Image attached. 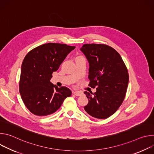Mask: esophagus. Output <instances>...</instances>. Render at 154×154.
I'll use <instances>...</instances> for the list:
<instances>
[{
    "mask_svg": "<svg viewBox=\"0 0 154 154\" xmlns=\"http://www.w3.org/2000/svg\"><path fill=\"white\" fill-rule=\"evenodd\" d=\"M73 93L74 95H75L77 96H80L83 94V93L80 92V91H74V92H73Z\"/></svg>",
    "mask_w": 154,
    "mask_h": 154,
    "instance_id": "1",
    "label": "esophagus"
}]
</instances>
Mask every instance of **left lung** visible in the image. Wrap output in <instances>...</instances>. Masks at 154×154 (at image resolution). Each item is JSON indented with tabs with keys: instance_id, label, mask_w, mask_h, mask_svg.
I'll list each match as a JSON object with an SVG mask.
<instances>
[{
	"instance_id": "obj_1",
	"label": "left lung",
	"mask_w": 154,
	"mask_h": 154,
	"mask_svg": "<svg viewBox=\"0 0 154 154\" xmlns=\"http://www.w3.org/2000/svg\"><path fill=\"white\" fill-rule=\"evenodd\" d=\"M80 50L90 64L89 86L96 92L85 91L89 102L86 112L97 119L113 115L122 103L128 83V73L119 54L104 44H85Z\"/></svg>"
}]
</instances>
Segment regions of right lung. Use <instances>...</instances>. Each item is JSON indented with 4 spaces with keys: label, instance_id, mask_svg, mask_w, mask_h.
Wrapping results in <instances>:
<instances>
[{
    "label": "right lung",
    "instance_id": "right-lung-1",
    "mask_svg": "<svg viewBox=\"0 0 154 154\" xmlns=\"http://www.w3.org/2000/svg\"><path fill=\"white\" fill-rule=\"evenodd\" d=\"M75 46L49 42L31 50L21 66L19 92L29 110L44 116L55 113L72 92L66 86L58 88L51 82L68 54Z\"/></svg>",
    "mask_w": 154,
    "mask_h": 154
}]
</instances>
